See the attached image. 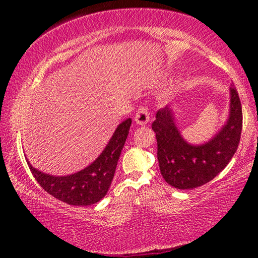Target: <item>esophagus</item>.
I'll use <instances>...</instances> for the list:
<instances>
[{"label":"esophagus","mask_w":258,"mask_h":258,"mask_svg":"<svg viewBox=\"0 0 258 258\" xmlns=\"http://www.w3.org/2000/svg\"><path fill=\"white\" fill-rule=\"evenodd\" d=\"M134 120L137 121L139 125H146L148 121L150 120V111L149 107L142 104L141 107H139L137 113H135Z\"/></svg>","instance_id":"1"}]
</instances>
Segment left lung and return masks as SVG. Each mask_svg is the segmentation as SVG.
<instances>
[{
  "label": "left lung",
  "instance_id": "left-lung-1",
  "mask_svg": "<svg viewBox=\"0 0 258 258\" xmlns=\"http://www.w3.org/2000/svg\"><path fill=\"white\" fill-rule=\"evenodd\" d=\"M230 90L228 123L203 146H191L183 140L168 107L157 111L151 127L156 133L160 173L168 184L181 190L206 184L232 159L241 137L242 108L235 87L231 86Z\"/></svg>",
  "mask_w": 258,
  "mask_h": 258
}]
</instances>
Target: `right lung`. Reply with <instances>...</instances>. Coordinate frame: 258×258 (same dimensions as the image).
<instances>
[{
    "label": "right lung",
    "mask_w": 258,
    "mask_h": 258,
    "mask_svg": "<svg viewBox=\"0 0 258 258\" xmlns=\"http://www.w3.org/2000/svg\"><path fill=\"white\" fill-rule=\"evenodd\" d=\"M131 124V118L119 124L102 154L81 172L68 176H51L29 165L30 172L47 194L61 202L73 206H89L98 203L107 195L111 184Z\"/></svg>",
    "instance_id": "add662e5"
}]
</instances>
